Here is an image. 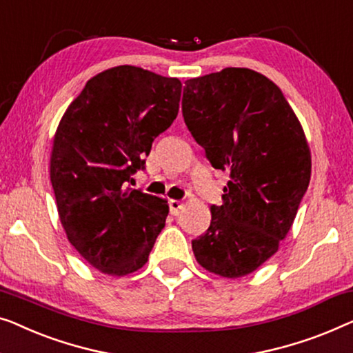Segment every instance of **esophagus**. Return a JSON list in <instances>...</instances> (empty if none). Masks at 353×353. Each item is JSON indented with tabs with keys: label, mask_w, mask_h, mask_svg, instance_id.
Listing matches in <instances>:
<instances>
[{
	"label": "esophagus",
	"mask_w": 353,
	"mask_h": 353,
	"mask_svg": "<svg viewBox=\"0 0 353 353\" xmlns=\"http://www.w3.org/2000/svg\"><path fill=\"white\" fill-rule=\"evenodd\" d=\"M168 207H170V213L175 214V216H178V214H180L181 210H183V202L172 199V201L168 202Z\"/></svg>",
	"instance_id": "obj_1"
}]
</instances>
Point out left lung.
I'll return each mask as SVG.
<instances>
[{
	"mask_svg": "<svg viewBox=\"0 0 353 353\" xmlns=\"http://www.w3.org/2000/svg\"><path fill=\"white\" fill-rule=\"evenodd\" d=\"M183 117L214 168L223 203L192 240L197 263L226 279L252 274L287 237L310 181V150L282 90L248 68L188 79Z\"/></svg>",
	"mask_w": 353,
	"mask_h": 353,
	"instance_id": "8db88e82",
	"label": "left lung"
}]
</instances>
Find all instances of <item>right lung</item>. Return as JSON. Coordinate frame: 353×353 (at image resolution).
Wrapping results in <instances>:
<instances>
[{
	"label": "right lung",
	"mask_w": 353,
	"mask_h": 353,
	"mask_svg": "<svg viewBox=\"0 0 353 353\" xmlns=\"http://www.w3.org/2000/svg\"><path fill=\"white\" fill-rule=\"evenodd\" d=\"M180 97V79L121 65L90 78L60 119L50 152L60 223L100 272L143 268L165 226L167 201L127 183L172 125Z\"/></svg>",
	"instance_id": "right-lung-1"
}]
</instances>
